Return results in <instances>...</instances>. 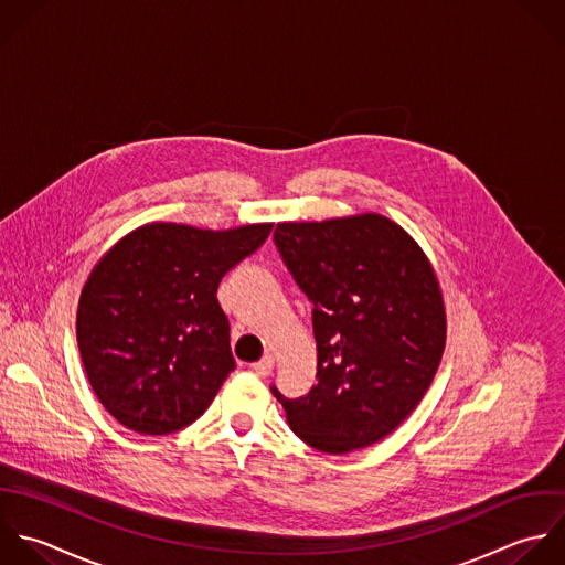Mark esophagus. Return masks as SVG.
<instances>
[{
  "instance_id": "obj_1",
  "label": "esophagus",
  "mask_w": 565,
  "mask_h": 565,
  "mask_svg": "<svg viewBox=\"0 0 565 565\" xmlns=\"http://www.w3.org/2000/svg\"><path fill=\"white\" fill-rule=\"evenodd\" d=\"M273 367H275V359H273V356H264L262 361H257V363L250 365L253 374H257V376H262V379L270 376V374H273Z\"/></svg>"
}]
</instances>
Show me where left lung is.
<instances>
[{
	"mask_svg": "<svg viewBox=\"0 0 565 565\" xmlns=\"http://www.w3.org/2000/svg\"><path fill=\"white\" fill-rule=\"evenodd\" d=\"M277 250L312 301L317 385L286 398L290 429L323 454L392 434L429 390L447 341L438 275L394 220L361 213L279 222Z\"/></svg>",
	"mask_w": 565,
	"mask_h": 565,
	"instance_id": "8db88e82",
	"label": "left lung"
}]
</instances>
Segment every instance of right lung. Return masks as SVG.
<instances>
[{
    "label": "right lung",
    "instance_id": "add662e5",
    "mask_svg": "<svg viewBox=\"0 0 565 565\" xmlns=\"http://www.w3.org/2000/svg\"><path fill=\"white\" fill-rule=\"evenodd\" d=\"M270 231L149 222L96 262L76 343L96 398L122 427L167 436L206 412L235 370L217 286Z\"/></svg>",
    "mask_w": 565,
    "mask_h": 565
}]
</instances>
